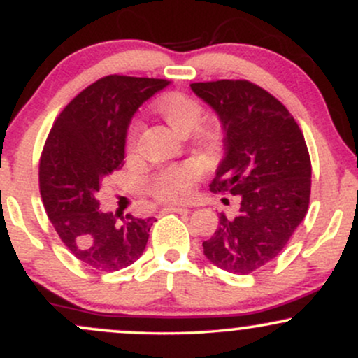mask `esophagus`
I'll return each mask as SVG.
<instances>
[{
  "label": "esophagus",
  "mask_w": 358,
  "mask_h": 358,
  "mask_svg": "<svg viewBox=\"0 0 358 358\" xmlns=\"http://www.w3.org/2000/svg\"><path fill=\"white\" fill-rule=\"evenodd\" d=\"M163 213H170V212H173V213H188L190 210H188L187 207H178V205H171V207H165L162 210Z\"/></svg>",
  "instance_id": "esophagus-1"
}]
</instances>
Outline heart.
<instances>
[{
	"mask_svg": "<svg viewBox=\"0 0 358 358\" xmlns=\"http://www.w3.org/2000/svg\"><path fill=\"white\" fill-rule=\"evenodd\" d=\"M158 114L165 119V122L176 134L192 133L202 119V106L190 96L180 92H170L159 97L155 104ZM138 127H133L127 136V148L133 150L136 145ZM200 170L195 165H180L163 170L151 180V192L158 199L176 202L188 195L193 187V182L199 178Z\"/></svg>",
	"mask_w": 358,
	"mask_h": 358,
	"instance_id": "heart-1",
	"label": "heart"
}]
</instances>
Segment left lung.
Here are the masks:
<instances>
[{
	"mask_svg": "<svg viewBox=\"0 0 358 358\" xmlns=\"http://www.w3.org/2000/svg\"><path fill=\"white\" fill-rule=\"evenodd\" d=\"M190 87L215 110L224 129L225 155L210 192L241 200L234 219L220 213L203 254L227 273H254L279 256L308 212L311 162L305 136L289 110L252 82Z\"/></svg>",
	"mask_w": 358,
	"mask_h": 358,
	"instance_id": "obj_1",
	"label": "left lung"
}]
</instances>
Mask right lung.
<instances>
[{
	"mask_svg": "<svg viewBox=\"0 0 358 358\" xmlns=\"http://www.w3.org/2000/svg\"><path fill=\"white\" fill-rule=\"evenodd\" d=\"M170 82L108 76L85 87L53 122L40 158V193L67 249L97 271H119L141 257L153 219L99 210L102 182L124 165L126 134L143 102Z\"/></svg>",
	"mask_w": 358,
	"mask_h": 358,
	"instance_id": "add662e5",
	"label": "right lung"
}]
</instances>
